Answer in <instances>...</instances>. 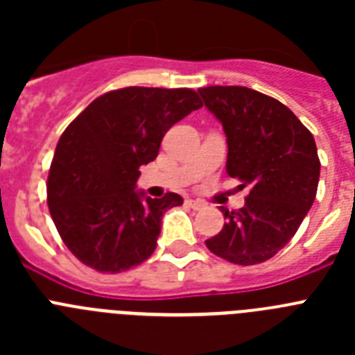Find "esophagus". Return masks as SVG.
<instances>
[{
    "mask_svg": "<svg viewBox=\"0 0 355 355\" xmlns=\"http://www.w3.org/2000/svg\"><path fill=\"white\" fill-rule=\"evenodd\" d=\"M187 205L190 206V208H193V209L206 208V202H205V200H200V199H188Z\"/></svg>",
    "mask_w": 355,
    "mask_h": 355,
    "instance_id": "esophagus-1",
    "label": "esophagus"
}]
</instances>
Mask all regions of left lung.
I'll return each mask as SVG.
<instances>
[{
  "label": "left lung",
  "mask_w": 355,
  "mask_h": 355,
  "mask_svg": "<svg viewBox=\"0 0 355 355\" xmlns=\"http://www.w3.org/2000/svg\"><path fill=\"white\" fill-rule=\"evenodd\" d=\"M199 94L227 137L225 171L249 187L243 208H222L227 222L206 247L234 265H258L286 245L313 206L315 139L288 106L258 90L215 85Z\"/></svg>",
  "instance_id": "1"
}]
</instances>
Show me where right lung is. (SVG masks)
I'll return each mask as SVG.
<instances>
[{
  "instance_id": "add662e5",
  "label": "right lung",
  "mask_w": 355,
  "mask_h": 355,
  "mask_svg": "<svg viewBox=\"0 0 355 355\" xmlns=\"http://www.w3.org/2000/svg\"><path fill=\"white\" fill-rule=\"evenodd\" d=\"M202 106L192 89L126 87L94 99L58 140L48 175V206L58 234L83 265L130 270L155 252L178 193L150 199L135 190L142 165L158 156L175 122Z\"/></svg>"
}]
</instances>
